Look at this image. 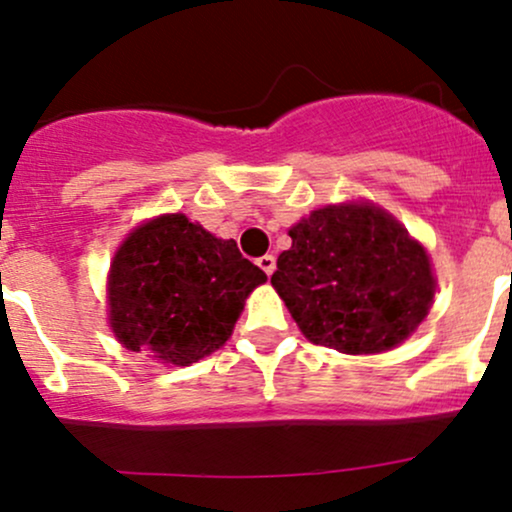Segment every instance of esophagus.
I'll list each match as a JSON object with an SVG mask.
<instances>
[{"mask_svg": "<svg viewBox=\"0 0 512 512\" xmlns=\"http://www.w3.org/2000/svg\"><path fill=\"white\" fill-rule=\"evenodd\" d=\"M257 264H260V269L267 276H272L274 274V269H276V260H274V255H262L260 260H257Z\"/></svg>", "mask_w": 512, "mask_h": 512, "instance_id": "obj_1", "label": "esophagus"}]
</instances>
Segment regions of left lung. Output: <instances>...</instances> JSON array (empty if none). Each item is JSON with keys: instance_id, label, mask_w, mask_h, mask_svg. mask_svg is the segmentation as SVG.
<instances>
[{"instance_id": "1", "label": "left lung", "mask_w": 512, "mask_h": 512, "mask_svg": "<svg viewBox=\"0 0 512 512\" xmlns=\"http://www.w3.org/2000/svg\"><path fill=\"white\" fill-rule=\"evenodd\" d=\"M272 286L313 344L380 354L431 308L436 279L402 223L368 204L317 209L289 231Z\"/></svg>"}]
</instances>
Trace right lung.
<instances>
[{
    "label": "right lung",
    "mask_w": 512,
    "mask_h": 512,
    "mask_svg": "<svg viewBox=\"0 0 512 512\" xmlns=\"http://www.w3.org/2000/svg\"><path fill=\"white\" fill-rule=\"evenodd\" d=\"M267 281L221 240L182 214L144 223L110 269V327L132 351L187 366L226 344L245 298Z\"/></svg>",
    "instance_id": "right-lung-1"
}]
</instances>
